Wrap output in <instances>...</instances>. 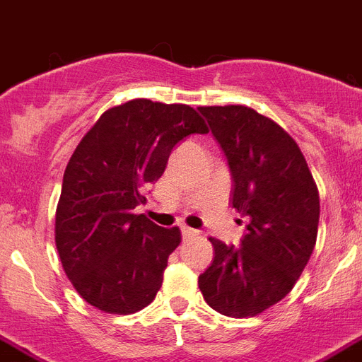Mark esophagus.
I'll list each match as a JSON object with an SVG mask.
<instances>
[{
  "instance_id": "1",
  "label": "esophagus",
  "mask_w": 362,
  "mask_h": 362,
  "mask_svg": "<svg viewBox=\"0 0 362 362\" xmlns=\"http://www.w3.org/2000/svg\"><path fill=\"white\" fill-rule=\"evenodd\" d=\"M182 235H184L185 239L194 238V235H198V232L192 230V228H189V227H182Z\"/></svg>"
}]
</instances>
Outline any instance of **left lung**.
Wrapping results in <instances>:
<instances>
[{"label": "left lung", "mask_w": 362, "mask_h": 362, "mask_svg": "<svg viewBox=\"0 0 362 362\" xmlns=\"http://www.w3.org/2000/svg\"><path fill=\"white\" fill-rule=\"evenodd\" d=\"M227 155L232 207L248 216L241 246L209 238L214 261L198 279L205 302L232 318L264 313L293 289L318 238L320 194L298 144L245 105L200 107Z\"/></svg>", "instance_id": "left-lung-1"}]
</instances>
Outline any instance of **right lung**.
I'll list each match as a JSON object with an SVG mask.
<instances>
[{
	"label": "right lung",
	"mask_w": 362,
	"mask_h": 362,
	"mask_svg": "<svg viewBox=\"0 0 362 362\" xmlns=\"http://www.w3.org/2000/svg\"><path fill=\"white\" fill-rule=\"evenodd\" d=\"M207 132L189 105L137 98L105 110L74 148L57 205L55 245L87 303L134 314L153 302L182 234L134 209L146 204L141 189L162 177L175 144Z\"/></svg>",
	"instance_id": "add662e5"
}]
</instances>
